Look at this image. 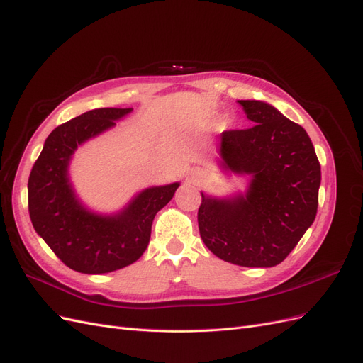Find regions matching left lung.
I'll use <instances>...</instances> for the list:
<instances>
[{
    "label": "left lung",
    "mask_w": 363,
    "mask_h": 363,
    "mask_svg": "<svg viewBox=\"0 0 363 363\" xmlns=\"http://www.w3.org/2000/svg\"><path fill=\"white\" fill-rule=\"evenodd\" d=\"M238 103L255 125L224 131L219 155L227 172L251 180L247 192L225 199L201 192L200 235L219 259L269 268L288 257L315 221L321 167L301 125L268 103Z\"/></svg>",
    "instance_id": "obj_1"
}]
</instances>
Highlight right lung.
I'll return each instance as SVG.
<instances>
[{"instance_id":"obj_1","label":"right lung","mask_w":363,"mask_h":363,"mask_svg":"<svg viewBox=\"0 0 363 363\" xmlns=\"http://www.w3.org/2000/svg\"><path fill=\"white\" fill-rule=\"evenodd\" d=\"M133 108H95L54 128L33 164L28 212L36 233L65 265L83 274H104L136 262L148 247L156 213L180 183L139 192L116 213L87 208L69 180V163L80 145L116 125Z\"/></svg>"}]
</instances>
